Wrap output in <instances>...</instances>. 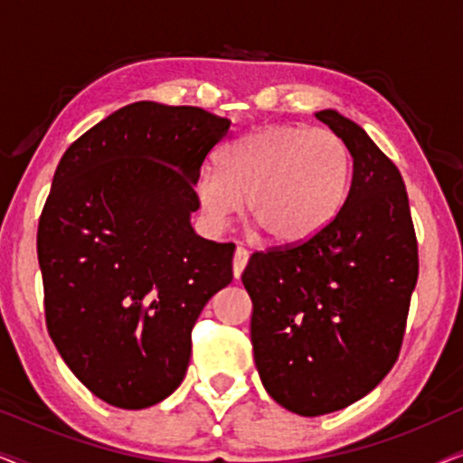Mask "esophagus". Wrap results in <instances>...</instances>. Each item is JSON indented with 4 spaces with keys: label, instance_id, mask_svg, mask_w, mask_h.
<instances>
[{
    "label": "esophagus",
    "instance_id": "obj_1",
    "mask_svg": "<svg viewBox=\"0 0 463 463\" xmlns=\"http://www.w3.org/2000/svg\"><path fill=\"white\" fill-rule=\"evenodd\" d=\"M246 263H249V250H246L244 246H238L236 255H233V276H242Z\"/></svg>",
    "mask_w": 463,
    "mask_h": 463
}]
</instances>
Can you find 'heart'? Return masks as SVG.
<instances>
[{"instance_id":"b5f03b06","label":"heart","mask_w":463,"mask_h":463,"mask_svg":"<svg viewBox=\"0 0 463 463\" xmlns=\"http://www.w3.org/2000/svg\"><path fill=\"white\" fill-rule=\"evenodd\" d=\"M352 179V154L326 128L269 126L233 141L221 170L195 176V195L208 225H227L244 206L278 244L309 240L344 206Z\"/></svg>"}]
</instances>
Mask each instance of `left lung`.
<instances>
[{
  "label": "left lung",
  "instance_id": "1",
  "mask_svg": "<svg viewBox=\"0 0 463 463\" xmlns=\"http://www.w3.org/2000/svg\"><path fill=\"white\" fill-rule=\"evenodd\" d=\"M316 118L350 147L344 206L309 240L255 252L242 274L263 388L303 417L350 407L388 375L420 274L407 189L394 162L335 109Z\"/></svg>",
  "mask_w": 463,
  "mask_h": 463
}]
</instances>
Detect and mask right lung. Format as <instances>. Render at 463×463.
Returning <instances> with one entry per match:
<instances>
[{
    "instance_id": "add662e5",
    "label": "right lung",
    "mask_w": 463,
    "mask_h": 463,
    "mask_svg": "<svg viewBox=\"0 0 463 463\" xmlns=\"http://www.w3.org/2000/svg\"><path fill=\"white\" fill-rule=\"evenodd\" d=\"M232 122L126 105L61 157L37 227L46 326L73 375L119 409L179 388L192 328L232 282L236 246L200 238L195 176Z\"/></svg>"
}]
</instances>
